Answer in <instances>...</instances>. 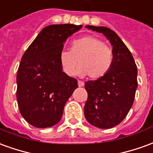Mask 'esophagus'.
<instances>
[{"label":"esophagus","mask_w":153,"mask_h":153,"mask_svg":"<svg viewBox=\"0 0 153 153\" xmlns=\"http://www.w3.org/2000/svg\"><path fill=\"white\" fill-rule=\"evenodd\" d=\"M78 85H79V87H83L84 85V83L83 82V81H80V80H79L78 81Z\"/></svg>","instance_id":"1"}]
</instances>
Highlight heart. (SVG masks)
I'll return each instance as SVG.
<instances>
[{
    "label": "heart",
    "mask_w": 153,
    "mask_h": 153,
    "mask_svg": "<svg viewBox=\"0 0 153 153\" xmlns=\"http://www.w3.org/2000/svg\"><path fill=\"white\" fill-rule=\"evenodd\" d=\"M59 64L63 71L69 76L76 73L81 76L88 74L94 79L106 75L114 62L113 51L101 39L94 36H85L71 43L69 51L59 53Z\"/></svg>",
    "instance_id": "heart-1"
}]
</instances>
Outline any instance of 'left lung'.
<instances>
[{"label": "left lung", "mask_w": 153, "mask_h": 153, "mask_svg": "<svg viewBox=\"0 0 153 153\" xmlns=\"http://www.w3.org/2000/svg\"><path fill=\"white\" fill-rule=\"evenodd\" d=\"M85 27L102 33L109 40L114 62L106 75L85 82L88 99L84 116L94 127L111 128L119 124L132 108L137 87V69L130 51L114 30L104 26Z\"/></svg>", "instance_id": "left-lung-1"}]
</instances>
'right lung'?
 I'll return each instance as SVG.
<instances>
[{
  "instance_id": "right-lung-1",
  "label": "right lung",
  "mask_w": 153,
  "mask_h": 153,
  "mask_svg": "<svg viewBox=\"0 0 153 153\" xmlns=\"http://www.w3.org/2000/svg\"><path fill=\"white\" fill-rule=\"evenodd\" d=\"M83 25H51L39 32L23 54L17 71L16 98L22 117L36 128L57 124L76 79L63 72L59 56L64 43Z\"/></svg>"
}]
</instances>
